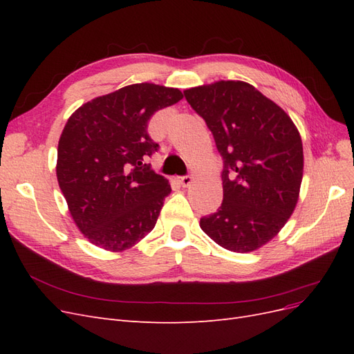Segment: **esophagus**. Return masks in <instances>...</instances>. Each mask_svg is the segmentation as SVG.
Segmentation results:
<instances>
[{"mask_svg": "<svg viewBox=\"0 0 354 354\" xmlns=\"http://www.w3.org/2000/svg\"><path fill=\"white\" fill-rule=\"evenodd\" d=\"M180 185L183 186V187H189L192 183H194V177H190V176H183V177H180Z\"/></svg>", "mask_w": 354, "mask_h": 354, "instance_id": "34e87169", "label": "esophagus"}]
</instances>
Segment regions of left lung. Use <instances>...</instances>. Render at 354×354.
Wrapping results in <instances>:
<instances>
[{
  "label": "left lung",
  "mask_w": 354,
  "mask_h": 354,
  "mask_svg": "<svg viewBox=\"0 0 354 354\" xmlns=\"http://www.w3.org/2000/svg\"><path fill=\"white\" fill-rule=\"evenodd\" d=\"M223 156V202L201 229L223 248L251 252L292 216L303 180V142L289 115L254 85L217 81L185 90Z\"/></svg>",
  "instance_id": "1"
}]
</instances>
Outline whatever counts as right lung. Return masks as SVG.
Masks as SVG:
<instances>
[{"instance_id":"1","label":"right lung","mask_w":354,"mask_h":354,"mask_svg":"<svg viewBox=\"0 0 354 354\" xmlns=\"http://www.w3.org/2000/svg\"><path fill=\"white\" fill-rule=\"evenodd\" d=\"M183 99L178 88L127 85L75 111L57 146L56 174L80 232L93 245L121 252L155 227L168 180L145 164L158 151L151 116Z\"/></svg>"}]
</instances>
